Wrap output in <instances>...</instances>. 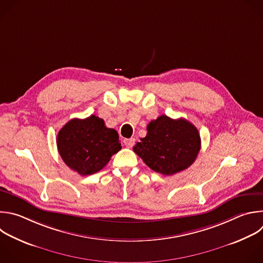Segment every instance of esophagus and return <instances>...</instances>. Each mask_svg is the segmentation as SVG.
<instances>
[{
	"label": "esophagus",
	"instance_id": "obj_1",
	"mask_svg": "<svg viewBox=\"0 0 263 263\" xmlns=\"http://www.w3.org/2000/svg\"><path fill=\"white\" fill-rule=\"evenodd\" d=\"M135 143V138H126L124 139V144L127 146V147H132Z\"/></svg>",
	"mask_w": 263,
	"mask_h": 263
}]
</instances>
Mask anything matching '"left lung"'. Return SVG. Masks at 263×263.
I'll return each instance as SVG.
<instances>
[{"label":"left lung","instance_id":"left-lung-1","mask_svg":"<svg viewBox=\"0 0 263 263\" xmlns=\"http://www.w3.org/2000/svg\"><path fill=\"white\" fill-rule=\"evenodd\" d=\"M146 136L133 147L142 161L154 171L172 176L193 164L200 151L197 128L181 118L170 119L163 115L146 127Z\"/></svg>","mask_w":263,"mask_h":263}]
</instances>
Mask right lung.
Masks as SVG:
<instances>
[{
    "mask_svg": "<svg viewBox=\"0 0 263 263\" xmlns=\"http://www.w3.org/2000/svg\"><path fill=\"white\" fill-rule=\"evenodd\" d=\"M57 145L65 164L80 176L98 172L122 148L118 132L94 115L69 121L59 131Z\"/></svg>",
    "mask_w": 263,
    "mask_h": 263,
    "instance_id": "add662e5",
    "label": "right lung"
}]
</instances>
